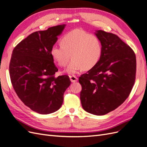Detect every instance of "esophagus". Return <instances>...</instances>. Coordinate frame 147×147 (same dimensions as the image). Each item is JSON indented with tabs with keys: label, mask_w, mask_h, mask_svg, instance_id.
I'll use <instances>...</instances> for the list:
<instances>
[{
	"label": "esophagus",
	"mask_w": 147,
	"mask_h": 147,
	"mask_svg": "<svg viewBox=\"0 0 147 147\" xmlns=\"http://www.w3.org/2000/svg\"><path fill=\"white\" fill-rule=\"evenodd\" d=\"M69 78H70V80L72 82H77L78 78L76 76L74 75H72V76H69Z\"/></svg>",
	"instance_id": "obj_1"
}]
</instances>
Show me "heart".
I'll return each instance as SVG.
<instances>
[{"label":"heart","mask_w":147,"mask_h":147,"mask_svg":"<svg viewBox=\"0 0 147 147\" xmlns=\"http://www.w3.org/2000/svg\"><path fill=\"white\" fill-rule=\"evenodd\" d=\"M60 45H54L51 56L59 67L68 64L70 55L72 59L66 72L75 74L81 69L84 71L94 67L101 58L103 46L96 36L84 30L76 29L65 34L61 39Z\"/></svg>","instance_id":"obj_1"}]
</instances>
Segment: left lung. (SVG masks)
Returning <instances> with one entry per match:
<instances>
[{"label":"left lung","mask_w":147,"mask_h":147,"mask_svg":"<svg viewBox=\"0 0 147 147\" xmlns=\"http://www.w3.org/2000/svg\"><path fill=\"white\" fill-rule=\"evenodd\" d=\"M103 51L94 67L79 78L84 110L102 116L115 110L127 99L133 87L136 59L133 50L117 35L96 31Z\"/></svg>","instance_id":"left-lung-1"}]
</instances>
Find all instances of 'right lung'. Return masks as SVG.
Masks as SVG:
<instances>
[{"label": "right lung", "mask_w": 147, "mask_h": 147, "mask_svg": "<svg viewBox=\"0 0 147 147\" xmlns=\"http://www.w3.org/2000/svg\"><path fill=\"white\" fill-rule=\"evenodd\" d=\"M65 26L32 32L15 47L11 58L9 75L14 91L26 106L41 115L61 108L71 84L67 75L55 76L58 69L50 53Z\"/></svg>", "instance_id": "1"}]
</instances>
